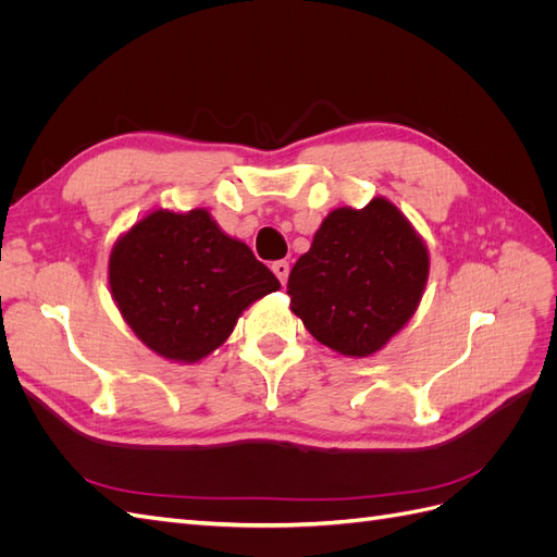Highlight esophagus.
Here are the masks:
<instances>
[{
	"mask_svg": "<svg viewBox=\"0 0 557 557\" xmlns=\"http://www.w3.org/2000/svg\"><path fill=\"white\" fill-rule=\"evenodd\" d=\"M272 269H274V274L278 276V281L285 285V281H288V274H290V264L285 262V260H276L272 264Z\"/></svg>",
	"mask_w": 557,
	"mask_h": 557,
	"instance_id": "1",
	"label": "esophagus"
}]
</instances>
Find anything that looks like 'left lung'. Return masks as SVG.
<instances>
[{"label": "left lung", "instance_id": "8db88e82", "mask_svg": "<svg viewBox=\"0 0 557 557\" xmlns=\"http://www.w3.org/2000/svg\"><path fill=\"white\" fill-rule=\"evenodd\" d=\"M428 276L425 242L393 201L374 197L320 223L290 272V309L323 346L367 358L409 323Z\"/></svg>", "mask_w": 557, "mask_h": 557}]
</instances>
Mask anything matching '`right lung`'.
Returning a JSON list of instances; mask_svg holds the SVG:
<instances>
[{
  "label": "right lung",
  "instance_id": "1",
  "mask_svg": "<svg viewBox=\"0 0 557 557\" xmlns=\"http://www.w3.org/2000/svg\"><path fill=\"white\" fill-rule=\"evenodd\" d=\"M109 285L132 332L160 358L185 364L223 346L252 301L281 288L207 209L144 215L113 244Z\"/></svg>",
  "mask_w": 557,
  "mask_h": 557
}]
</instances>
